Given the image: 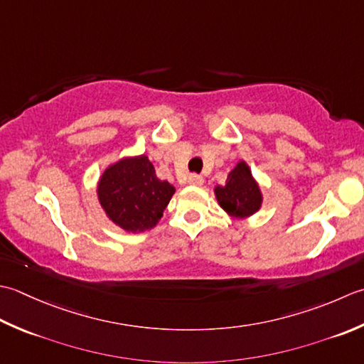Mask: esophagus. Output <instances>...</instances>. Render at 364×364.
Segmentation results:
<instances>
[{"label":"esophagus","instance_id":"esophagus-1","mask_svg":"<svg viewBox=\"0 0 364 364\" xmlns=\"http://www.w3.org/2000/svg\"><path fill=\"white\" fill-rule=\"evenodd\" d=\"M188 183L190 185H196V187H199V185L204 183V177L199 176V174H190L188 176Z\"/></svg>","mask_w":364,"mask_h":364}]
</instances>
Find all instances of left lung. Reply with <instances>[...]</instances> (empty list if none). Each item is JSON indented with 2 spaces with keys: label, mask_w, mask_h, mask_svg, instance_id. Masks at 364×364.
<instances>
[{
  "label": "left lung",
  "mask_w": 364,
  "mask_h": 364,
  "mask_svg": "<svg viewBox=\"0 0 364 364\" xmlns=\"http://www.w3.org/2000/svg\"><path fill=\"white\" fill-rule=\"evenodd\" d=\"M215 195L228 213L239 218L253 215L262 203L261 190L245 161L237 163V166L229 173L225 187L215 188Z\"/></svg>",
  "instance_id": "1"
}]
</instances>
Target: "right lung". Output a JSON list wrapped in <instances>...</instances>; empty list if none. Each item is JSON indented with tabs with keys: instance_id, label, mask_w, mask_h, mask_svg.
I'll return each instance as SVG.
<instances>
[{
	"instance_id": "right-lung-1",
	"label": "right lung",
	"mask_w": 364,
	"mask_h": 364,
	"mask_svg": "<svg viewBox=\"0 0 364 364\" xmlns=\"http://www.w3.org/2000/svg\"><path fill=\"white\" fill-rule=\"evenodd\" d=\"M97 193L109 220L125 231L138 232L157 225L174 187L160 181L149 159L139 155L109 166L100 177Z\"/></svg>"
}]
</instances>
